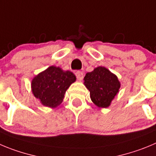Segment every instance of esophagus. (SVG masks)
<instances>
[{"label":"esophagus","mask_w":156,"mask_h":156,"mask_svg":"<svg viewBox=\"0 0 156 156\" xmlns=\"http://www.w3.org/2000/svg\"><path fill=\"white\" fill-rule=\"evenodd\" d=\"M75 75H76L77 78H78L79 81H81V80L83 79V73L82 71H78L75 72Z\"/></svg>","instance_id":"esophagus-1"}]
</instances>
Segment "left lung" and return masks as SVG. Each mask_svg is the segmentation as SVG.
<instances>
[{
  "mask_svg": "<svg viewBox=\"0 0 156 156\" xmlns=\"http://www.w3.org/2000/svg\"><path fill=\"white\" fill-rule=\"evenodd\" d=\"M84 85L90 91L92 102L102 108L110 106L121 88L118 77L102 66L88 72L84 78Z\"/></svg>",
  "mask_w": 156,
  "mask_h": 156,
  "instance_id": "left-lung-1",
  "label": "left lung"
}]
</instances>
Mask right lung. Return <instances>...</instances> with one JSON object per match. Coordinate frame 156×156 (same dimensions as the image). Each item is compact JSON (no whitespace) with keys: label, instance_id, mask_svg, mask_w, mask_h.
Returning a JSON list of instances; mask_svg holds the SVG:
<instances>
[{"label":"right lung","instance_id":"add662e5","mask_svg":"<svg viewBox=\"0 0 156 156\" xmlns=\"http://www.w3.org/2000/svg\"><path fill=\"white\" fill-rule=\"evenodd\" d=\"M75 81L71 71L52 65L32 79L31 91L44 106L55 108L62 104L67 89Z\"/></svg>","mask_w":156,"mask_h":156}]
</instances>
